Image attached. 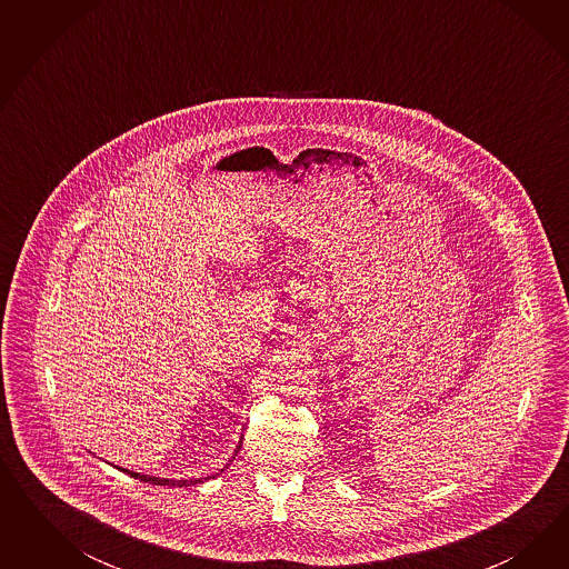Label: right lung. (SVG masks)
<instances>
[{
    "label": "right lung",
    "instance_id": "add662e5",
    "mask_svg": "<svg viewBox=\"0 0 569 569\" xmlns=\"http://www.w3.org/2000/svg\"><path fill=\"white\" fill-rule=\"evenodd\" d=\"M241 448V440L240 445L236 447V452H233V457L231 459H236V455H238V450ZM229 466V463H227ZM121 471H124V473H129L131 478H136V480H139V482H148V483H156V486H193V483H202L204 480H210V478H191V480H171V478H156V476H148V473H138V471H129V469H122V467H119ZM221 471H224V469H221ZM219 476V473H217ZM214 478V476H212Z\"/></svg>",
    "mask_w": 569,
    "mask_h": 569
}]
</instances>
